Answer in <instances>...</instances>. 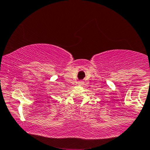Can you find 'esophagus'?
Returning <instances> with one entry per match:
<instances>
[{
  "mask_svg": "<svg viewBox=\"0 0 150 150\" xmlns=\"http://www.w3.org/2000/svg\"><path fill=\"white\" fill-rule=\"evenodd\" d=\"M83 81H79V84H80V85H82L83 84Z\"/></svg>",
  "mask_w": 150,
  "mask_h": 150,
  "instance_id": "obj_1",
  "label": "esophagus"
}]
</instances>
